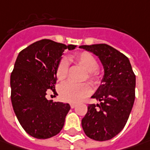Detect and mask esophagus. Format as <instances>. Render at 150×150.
Masks as SVG:
<instances>
[{
  "label": "esophagus",
  "instance_id": "obj_1",
  "mask_svg": "<svg viewBox=\"0 0 150 150\" xmlns=\"http://www.w3.org/2000/svg\"><path fill=\"white\" fill-rule=\"evenodd\" d=\"M70 108H72V109H73V108H75V106H76V104H75V103H70Z\"/></svg>",
  "mask_w": 150,
  "mask_h": 150
}]
</instances>
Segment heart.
Returning a JSON list of instances; mask_svg holds the SVG:
<instances>
[{
	"label": "heart",
	"instance_id": "heart-1",
	"mask_svg": "<svg viewBox=\"0 0 150 150\" xmlns=\"http://www.w3.org/2000/svg\"><path fill=\"white\" fill-rule=\"evenodd\" d=\"M74 59L78 65L86 70L85 80L87 79L94 86L100 85L103 80V75L98 68V61L94 55L87 51H82L75 54ZM68 61L65 58H62L59 61L55 70L57 80L59 81L65 80L68 76ZM59 93L60 98L63 100L75 103L89 96L91 94V87L87 83L74 84L72 82H65L59 86Z\"/></svg>",
	"mask_w": 150,
	"mask_h": 150
}]
</instances>
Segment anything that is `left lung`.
Masks as SVG:
<instances>
[{"label":"left lung","instance_id":"obj_1","mask_svg":"<svg viewBox=\"0 0 150 150\" xmlns=\"http://www.w3.org/2000/svg\"><path fill=\"white\" fill-rule=\"evenodd\" d=\"M80 47L96 54L105 69L102 84L91 97L100 104L88 105L82 128L94 140H109L126 125L135 99V75L128 57L109 45Z\"/></svg>","mask_w":150,"mask_h":150}]
</instances>
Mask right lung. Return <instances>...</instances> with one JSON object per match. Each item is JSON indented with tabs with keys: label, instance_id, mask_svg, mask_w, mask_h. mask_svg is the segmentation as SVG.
Wrapping results in <instances>:
<instances>
[{
	"label": "right lung",
	"instance_id": "1",
	"mask_svg": "<svg viewBox=\"0 0 150 150\" xmlns=\"http://www.w3.org/2000/svg\"><path fill=\"white\" fill-rule=\"evenodd\" d=\"M65 45L44 39L30 45L19 53L11 75V99L21 125L30 136L48 139L59 134L69 112V104L48 100V91H55V70Z\"/></svg>",
	"mask_w": 150,
	"mask_h": 150
}]
</instances>
